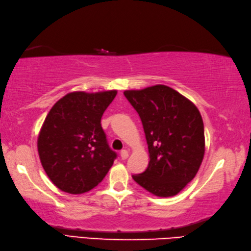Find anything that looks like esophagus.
I'll return each instance as SVG.
<instances>
[{"instance_id":"obj_1","label":"esophagus","mask_w":251,"mask_h":251,"mask_svg":"<svg viewBox=\"0 0 251 251\" xmlns=\"http://www.w3.org/2000/svg\"><path fill=\"white\" fill-rule=\"evenodd\" d=\"M120 157H121L122 160L127 159V157H129V151H127V150H126V149H125V150H121Z\"/></svg>"}]
</instances>
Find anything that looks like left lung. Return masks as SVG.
I'll use <instances>...</instances> for the list:
<instances>
[{"label": "left lung", "mask_w": 251, "mask_h": 251, "mask_svg": "<svg viewBox=\"0 0 251 251\" xmlns=\"http://www.w3.org/2000/svg\"><path fill=\"white\" fill-rule=\"evenodd\" d=\"M124 94L141 117L150 158L146 171L132 178L154 196H176L196 177L204 158L201 114L190 100L164 85Z\"/></svg>", "instance_id": "left-lung-1"}]
</instances>
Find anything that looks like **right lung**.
<instances>
[{
	"mask_svg": "<svg viewBox=\"0 0 251 251\" xmlns=\"http://www.w3.org/2000/svg\"><path fill=\"white\" fill-rule=\"evenodd\" d=\"M117 90L68 93L50 109L37 137L43 169L60 190L80 194L97 187L117 154L102 129L103 113Z\"/></svg>",
	"mask_w": 251,
	"mask_h": 251,
	"instance_id": "1",
	"label": "right lung"
}]
</instances>
